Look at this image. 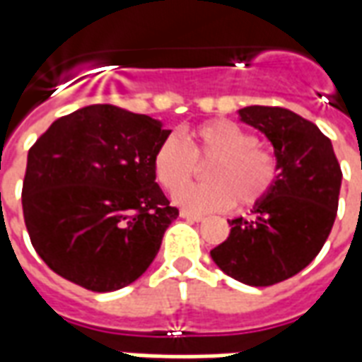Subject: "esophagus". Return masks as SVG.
<instances>
[{"label": "esophagus", "instance_id": "obj_1", "mask_svg": "<svg viewBox=\"0 0 362 362\" xmlns=\"http://www.w3.org/2000/svg\"><path fill=\"white\" fill-rule=\"evenodd\" d=\"M180 217L182 219H188V221H204V215H199V213H192V211H180Z\"/></svg>", "mask_w": 362, "mask_h": 362}]
</instances>
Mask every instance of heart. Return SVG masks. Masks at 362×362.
<instances>
[{"label": "heart", "instance_id": "obj_1", "mask_svg": "<svg viewBox=\"0 0 362 362\" xmlns=\"http://www.w3.org/2000/svg\"><path fill=\"white\" fill-rule=\"evenodd\" d=\"M196 160L214 163L206 175L207 185L185 187L195 173ZM157 182L174 194V204L188 211H223L230 205L258 204L277 180V160L259 149L258 137L228 119H215L196 127L188 135V145L178 135H166L153 155Z\"/></svg>", "mask_w": 362, "mask_h": 362}]
</instances>
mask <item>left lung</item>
Segmentation results:
<instances>
[{
    "mask_svg": "<svg viewBox=\"0 0 362 362\" xmlns=\"http://www.w3.org/2000/svg\"><path fill=\"white\" fill-rule=\"evenodd\" d=\"M238 119L273 145L277 180L252 217L228 221L230 235L211 250L228 277L267 287L293 277L318 256L334 227L341 168L318 126L279 106H246Z\"/></svg>",
    "mask_w": 362,
    "mask_h": 362,
    "instance_id": "8db88e82",
    "label": "left lung"
}]
</instances>
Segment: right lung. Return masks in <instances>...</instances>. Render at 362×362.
<instances>
[{"label":"right lung","mask_w":362,"mask_h":362,"mask_svg":"<svg viewBox=\"0 0 362 362\" xmlns=\"http://www.w3.org/2000/svg\"><path fill=\"white\" fill-rule=\"evenodd\" d=\"M163 122L114 104L56 119L28 151L23 215L52 272L95 293L147 272L178 217L158 188L153 155Z\"/></svg>","instance_id":"right-lung-1"}]
</instances>
